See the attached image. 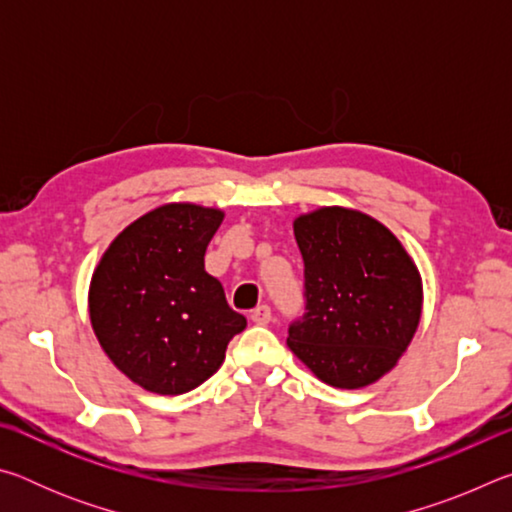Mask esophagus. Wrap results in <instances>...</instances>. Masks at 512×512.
<instances>
[{"mask_svg":"<svg viewBox=\"0 0 512 512\" xmlns=\"http://www.w3.org/2000/svg\"><path fill=\"white\" fill-rule=\"evenodd\" d=\"M271 307L268 305H259V307H255L253 311H250V320H253V323H257V325H266V323H271Z\"/></svg>","mask_w":512,"mask_h":512,"instance_id":"obj_1","label":"esophagus"}]
</instances>
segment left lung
I'll list each match as a JSON object with an SVG mask.
<instances>
[{"mask_svg": "<svg viewBox=\"0 0 512 512\" xmlns=\"http://www.w3.org/2000/svg\"><path fill=\"white\" fill-rule=\"evenodd\" d=\"M305 262V314L289 325L291 352L334 388L384 377L409 348L422 314L413 259L372 216L320 207L293 221Z\"/></svg>", "mask_w": 512, "mask_h": 512, "instance_id": "1", "label": "left lung"}]
</instances>
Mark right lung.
Listing matches in <instances>:
<instances>
[{
  "instance_id": "right-lung-1",
  "label": "right lung",
  "mask_w": 512,
  "mask_h": 512,
  "mask_svg": "<svg viewBox=\"0 0 512 512\" xmlns=\"http://www.w3.org/2000/svg\"><path fill=\"white\" fill-rule=\"evenodd\" d=\"M223 212L194 203L155 207L103 253L90 284V320L103 352L158 395L201 386L221 368L246 318L205 271Z\"/></svg>"
}]
</instances>
